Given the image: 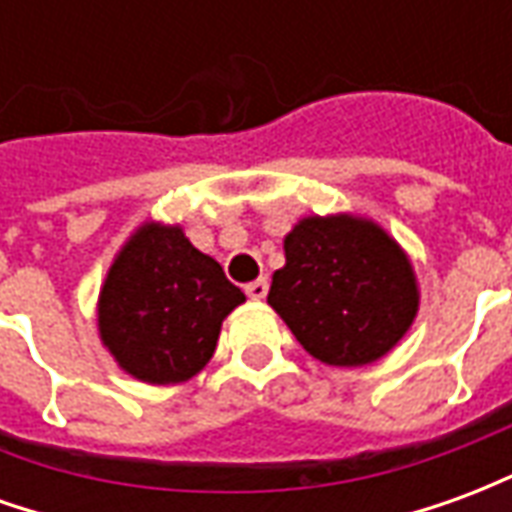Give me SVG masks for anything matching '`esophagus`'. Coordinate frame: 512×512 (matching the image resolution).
Instances as JSON below:
<instances>
[{
	"label": "esophagus",
	"mask_w": 512,
	"mask_h": 512,
	"mask_svg": "<svg viewBox=\"0 0 512 512\" xmlns=\"http://www.w3.org/2000/svg\"><path fill=\"white\" fill-rule=\"evenodd\" d=\"M244 290H246V296H249V299H266L268 279L266 277L255 279V282H249V285H246Z\"/></svg>",
	"instance_id": "1"
}]
</instances>
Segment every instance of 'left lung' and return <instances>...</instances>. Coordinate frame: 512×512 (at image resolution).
<instances>
[{
    "instance_id": "left-lung-1",
    "label": "left lung",
    "mask_w": 512,
    "mask_h": 512,
    "mask_svg": "<svg viewBox=\"0 0 512 512\" xmlns=\"http://www.w3.org/2000/svg\"><path fill=\"white\" fill-rule=\"evenodd\" d=\"M268 304L301 348L334 367L370 365L417 315V282L403 249L367 219L310 216L285 238Z\"/></svg>"
}]
</instances>
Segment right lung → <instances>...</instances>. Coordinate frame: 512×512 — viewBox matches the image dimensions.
Instances as JSON below:
<instances>
[{
	"label": "right lung",
	"mask_w": 512,
	"mask_h": 512,
	"mask_svg": "<svg viewBox=\"0 0 512 512\" xmlns=\"http://www.w3.org/2000/svg\"><path fill=\"white\" fill-rule=\"evenodd\" d=\"M241 301V288L180 227L145 224L109 268L98 332L126 373L180 384L208 365L222 321Z\"/></svg>",
	"instance_id": "right-lung-1"
}]
</instances>
